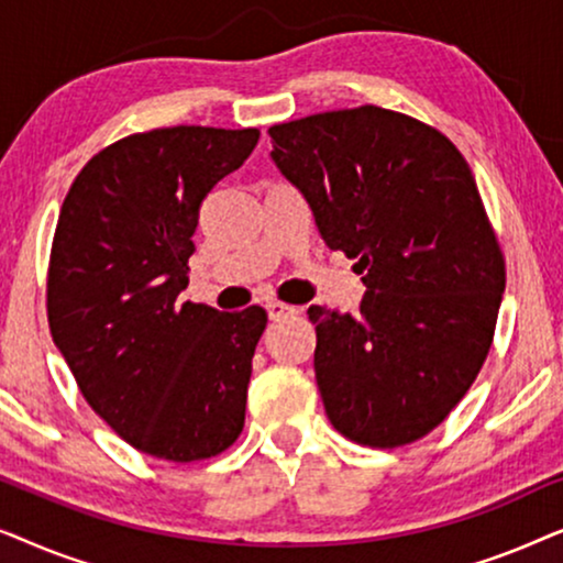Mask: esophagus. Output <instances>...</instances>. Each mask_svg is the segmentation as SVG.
Listing matches in <instances>:
<instances>
[{
  "label": "esophagus",
  "instance_id": "34e87169",
  "mask_svg": "<svg viewBox=\"0 0 563 563\" xmlns=\"http://www.w3.org/2000/svg\"><path fill=\"white\" fill-rule=\"evenodd\" d=\"M266 312H268V320H282V318H289V314H297L299 310L291 305L279 302V299H274V302H266Z\"/></svg>",
  "mask_w": 563,
  "mask_h": 563
}]
</instances>
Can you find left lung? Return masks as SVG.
Wrapping results in <instances>:
<instances>
[{
	"label": "left lung",
	"mask_w": 563,
	"mask_h": 563,
	"mask_svg": "<svg viewBox=\"0 0 563 563\" xmlns=\"http://www.w3.org/2000/svg\"><path fill=\"white\" fill-rule=\"evenodd\" d=\"M320 235L356 258L358 314L312 305L314 379L338 433L397 449L449 418L495 338L505 256L466 158L410 114L364 104L268 128Z\"/></svg>",
	"instance_id": "8db88e82"
}]
</instances>
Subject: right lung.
<instances>
[{"mask_svg":"<svg viewBox=\"0 0 563 563\" xmlns=\"http://www.w3.org/2000/svg\"><path fill=\"white\" fill-rule=\"evenodd\" d=\"M256 128H158L107 145L60 207L48 325L91 410L148 456L189 464L241 435L266 310L179 302L199 205Z\"/></svg>","mask_w":563,"mask_h":563,"instance_id":"1","label":"right lung"}]
</instances>
